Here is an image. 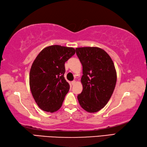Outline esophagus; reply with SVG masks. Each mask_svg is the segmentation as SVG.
Instances as JSON below:
<instances>
[{
	"label": "esophagus",
	"mask_w": 147,
	"mask_h": 147,
	"mask_svg": "<svg viewBox=\"0 0 147 147\" xmlns=\"http://www.w3.org/2000/svg\"><path fill=\"white\" fill-rule=\"evenodd\" d=\"M75 84H76V81L74 80V81H72V82H71V84L73 85H74Z\"/></svg>",
	"instance_id": "34e87169"
}]
</instances>
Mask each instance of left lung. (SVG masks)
Instances as JSON below:
<instances>
[{"label": "left lung", "mask_w": 147, "mask_h": 147, "mask_svg": "<svg viewBox=\"0 0 147 147\" xmlns=\"http://www.w3.org/2000/svg\"><path fill=\"white\" fill-rule=\"evenodd\" d=\"M76 53L83 67L79 103L88 113H96L108 103L115 88L117 74L114 62L99 47H78Z\"/></svg>", "instance_id": "8db88e82"}]
</instances>
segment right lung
Here are the masks:
<instances>
[{
	"label": "right lung",
	"mask_w": 147,
	"mask_h": 147,
	"mask_svg": "<svg viewBox=\"0 0 147 147\" xmlns=\"http://www.w3.org/2000/svg\"><path fill=\"white\" fill-rule=\"evenodd\" d=\"M74 54L73 47L54 45L42 49L34 60L29 73V86L42 110L54 113L62 107L70 88L64 78L65 62Z\"/></svg>",
	"instance_id": "add662e5"
}]
</instances>
